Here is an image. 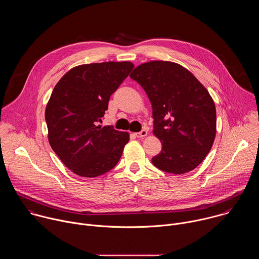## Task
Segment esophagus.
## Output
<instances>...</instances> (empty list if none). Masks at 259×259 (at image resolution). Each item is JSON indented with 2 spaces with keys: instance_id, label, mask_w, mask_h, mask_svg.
<instances>
[{
  "instance_id": "esophagus-1",
  "label": "esophagus",
  "mask_w": 259,
  "mask_h": 259,
  "mask_svg": "<svg viewBox=\"0 0 259 259\" xmlns=\"http://www.w3.org/2000/svg\"><path fill=\"white\" fill-rule=\"evenodd\" d=\"M146 135H147V130H145V129H142L140 132L135 133V136H136V137H138V138L144 137V136H146Z\"/></svg>"
}]
</instances>
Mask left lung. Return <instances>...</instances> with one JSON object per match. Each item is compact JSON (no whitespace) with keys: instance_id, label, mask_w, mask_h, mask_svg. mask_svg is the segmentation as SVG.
<instances>
[{"instance_id":"8db88e82","label":"left lung","mask_w":259,"mask_h":259,"mask_svg":"<svg viewBox=\"0 0 259 259\" xmlns=\"http://www.w3.org/2000/svg\"><path fill=\"white\" fill-rule=\"evenodd\" d=\"M130 78L152 103L153 132L162 142L153 164L173 174L194 170L210 152L216 133V109L209 92L191 71L169 61L140 64Z\"/></svg>"}]
</instances>
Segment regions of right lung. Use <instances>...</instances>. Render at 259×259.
<instances>
[{
	"label": "right lung",
	"instance_id": "obj_1",
	"mask_svg": "<svg viewBox=\"0 0 259 259\" xmlns=\"http://www.w3.org/2000/svg\"><path fill=\"white\" fill-rule=\"evenodd\" d=\"M133 67L128 61L83 64L67 71L54 87L45 112L49 142L77 175H102L121 159L129 134L100 123L110 95Z\"/></svg>",
	"mask_w": 259,
	"mask_h": 259
}]
</instances>
